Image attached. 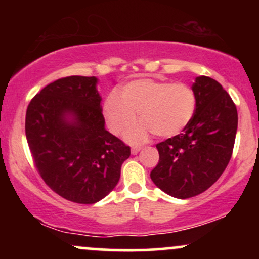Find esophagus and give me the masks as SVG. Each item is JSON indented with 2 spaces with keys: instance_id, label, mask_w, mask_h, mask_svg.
Masks as SVG:
<instances>
[{
  "instance_id": "34e87169",
  "label": "esophagus",
  "mask_w": 259,
  "mask_h": 259,
  "mask_svg": "<svg viewBox=\"0 0 259 259\" xmlns=\"http://www.w3.org/2000/svg\"><path fill=\"white\" fill-rule=\"evenodd\" d=\"M141 146H133L132 147V153L133 154H136L138 152H140V151H141Z\"/></svg>"
}]
</instances>
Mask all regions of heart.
<instances>
[{
	"instance_id": "1",
	"label": "heart",
	"mask_w": 259,
	"mask_h": 259,
	"mask_svg": "<svg viewBox=\"0 0 259 259\" xmlns=\"http://www.w3.org/2000/svg\"><path fill=\"white\" fill-rule=\"evenodd\" d=\"M120 96H107L103 112L112 133H124L136 121H142L125 134L130 142H141L151 134L158 138H173L186 129L194 118L197 97L191 86L183 82L156 79H136L125 84Z\"/></svg>"
}]
</instances>
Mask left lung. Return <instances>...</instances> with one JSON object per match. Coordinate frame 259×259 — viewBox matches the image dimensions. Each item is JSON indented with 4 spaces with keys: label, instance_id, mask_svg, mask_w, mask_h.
I'll use <instances>...</instances> for the list:
<instances>
[{
    "label": "left lung",
    "instance_id": "obj_1",
    "mask_svg": "<svg viewBox=\"0 0 259 259\" xmlns=\"http://www.w3.org/2000/svg\"><path fill=\"white\" fill-rule=\"evenodd\" d=\"M197 107L191 123L179 135L156 145L159 162L151 179L165 194L190 198L209 189L231 158L237 129V109L230 95L209 76L194 85Z\"/></svg>",
    "mask_w": 259,
    "mask_h": 259
}]
</instances>
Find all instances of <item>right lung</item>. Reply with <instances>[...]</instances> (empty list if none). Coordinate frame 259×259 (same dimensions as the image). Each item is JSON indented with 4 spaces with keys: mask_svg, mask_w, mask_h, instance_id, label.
<instances>
[{
    "mask_svg": "<svg viewBox=\"0 0 259 259\" xmlns=\"http://www.w3.org/2000/svg\"><path fill=\"white\" fill-rule=\"evenodd\" d=\"M96 82L95 76L79 75L56 80L32 97L25 115L37 173L56 194L81 204L108 195L130 157V147L105 129Z\"/></svg>",
    "mask_w": 259,
    "mask_h": 259,
    "instance_id": "add662e5",
    "label": "right lung"
}]
</instances>
